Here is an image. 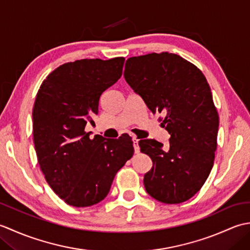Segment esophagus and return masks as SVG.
I'll return each mask as SVG.
<instances>
[{"instance_id": "obj_1", "label": "esophagus", "mask_w": 250, "mask_h": 250, "mask_svg": "<svg viewBox=\"0 0 250 250\" xmlns=\"http://www.w3.org/2000/svg\"><path fill=\"white\" fill-rule=\"evenodd\" d=\"M133 147H134V150L136 153L140 152V146H139V140L136 139V137H133Z\"/></svg>"}]
</instances>
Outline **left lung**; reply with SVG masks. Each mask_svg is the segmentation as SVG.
<instances>
[{
	"label": "left lung",
	"instance_id": "left-lung-1",
	"mask_svg": "<svg viewBox=\"0 0 250 250\" xmlns=\"http://www.w3.org/2000/svg\"><path fill=\"white\" fill-rule=\"evenodd\" d=\"M124 76L152 113L166 114L161 126L169 146L139 142L152 160L144 176L147 193L166 204L189 200L206 182L215 160L219 116L204 74L178 55L161 52L131 57Z\"/></svg>",
	"mask_w": 250,
	"mask_h": 250
}]
</instances>
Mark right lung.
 Returning a JSON list of instances; mask_svg holds the SVG:
<instances>
[{"instance_id":"add662e5","label":"right lung","mask_w":250,"mask_h":250,"mask_svg":"<svg viewBox=\"0 0 250 250\" xmlns=\"http://www.w3.org/2000/svg\"><path fill=\"white\" fill-rule=\"evenodd\" d=\"M125 58L67 62L42 83L33 106V142L46 182L75 207L108 194L117 172L133 156L132 137L104 139L84 131L99 113V100L122 75Z\"/></svg>"}]
</instances>
